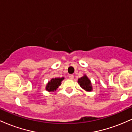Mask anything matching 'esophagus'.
Returning <instances> with one entry per match:
<instances>
[{
    "mask_svg": "<svg viewBox=\"0 0 132 132\" xmlns=\"http://www.w3.org/2000/svg\"><path fill=\"white\" fill-rule=\"evenodd\" d=\"M69 79H74V75H69Z\"/></svg>",
    "mask_w": 132,
    "mask_h": 132,
    "instance_id": "obj_1",
    "label": "esophagus"
}]
</instances>
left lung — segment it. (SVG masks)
I'll return each instance as SVG.
<instances>
[{
    "mask_svg": "<svg viewBox=\"0 0 132 132\" xmlns=\"http://www.w3.org/2000/svg\"><path fill=\"white\" fill-rule=\"evenodd\" d=\"M78 83L82 88L86 90V91H91L92 90L91 83H90V80L86 75L79 79Z\"/></svg>",
    "mask_w": 132,
    "mask_h": 132,
    "instance_id": "1",
    "label": "left lung"
}]
</instances>
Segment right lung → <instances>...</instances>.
I'll return each mask as SVG.
<instances>
[{
	"label": "right lung",
	"instance_id": "add662e5",
	"mask_svg": "<svg viewBox=\"0 0 132 132\" xmlns=\"http://www.w3.org/2000/svg\"><path fill=\"white\" fill-rule=\"evenodd\" d=\"M64 79V78H53L50 81L48 82L47 84L46 89L48 91H54L56 90L57 88H58L59 86L61 85V81Z\"/></svg>",
	"mask_w": 132,
	"mask_h": 132
}]
</instances>
